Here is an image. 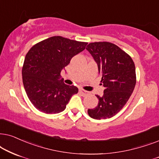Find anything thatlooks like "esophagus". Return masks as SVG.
Segmentation results:
<instances>
[{
	"label": "esophagus",
	"mask_w": 159,
	"mask_h": 159,
	"mask_svg": "<svg viewBox=\"0 0 159 159\" xmlns=\"http://www.w3.org/2000/svg\"><path fill=\"white\" fill-rule=\"evenodd\" d=\"M79 92L81 93V95L82 96H86V95H88L89 94V92H87V91H85V90H84V89H79Z\"/></svg>",
	"instance_id": "34e87169"
}]
</instances>
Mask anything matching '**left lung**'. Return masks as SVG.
Returning a JSON list of instances; mask_svg holds the SVG:
<instances>
[{
    "mask_svg": "<svg viewBox=\"0 0 159 159\" xmlns=\"http://www.w3.org/2000/svg\"><path fill=\"white\" fill-rule=\"evenodd\" d=\"M102 75L103 96L96 95L98 105L88 110L91 118L100 120L117 114L129 100L136 84L135 65L128 54L110 42L90 43L86 47Z\"/></svg>",
    "mask_w": 159,
    "mask_h": 159,
    "instance_id": "1",
    "label": "left lung"
}]
</instances>
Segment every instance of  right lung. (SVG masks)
I'll return each instance as SVG.
<instances>
[{"mask_svg": "<svg viewBox=\"0 0 159 159\" xmlns=\"http://www.w3.org/2000/svg\"><path fill=\"white\" fill-rule=\"evenodd\" d=\"M88 43L62 36H53L34 45L25 57L22 81L25 92L35 108L48 114L64 111L78 89L60 79V73Z\"/></svg>", "mask_w": 159, "mask_h": 159, "instance_id": "right-lung-1", "label": "right lung"}]
</instances>
